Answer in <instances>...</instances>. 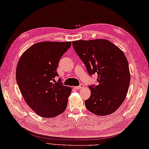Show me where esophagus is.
Wrapping results in <instances>:
<instances>
[{
    "label": "esophagus",
    "mask_w": 149,
    "mask_h": 149,
    "mask_svg": "<svg viewBox=\"0 0 149 149\" xmlns=\"http://www.w3.org/2000/svg\"><path fill=\"white\" fill-rule=\"evenodd\" d=\"M83 87H84V85H83V84H80V85H79L78 86H74V88L75 89H77V90H79V89L83 88Z\"/></svg>",
    "instance_id": "1"
}]
</instances>
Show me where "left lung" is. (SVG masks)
<instances>
[{
  "mask_svg": "<svg viewBox=\"0 0 149 149\" xmlns=\"http://www.w3.org/2000/svg\"><path fill=\"white\" fill-rule=\"evenodd\" d=\"M72 44L88 74H97V85L89 86L91 95L85 101L86 109L97 116L113 113L124 102L130 82L124 53L104 39L77 40Z\"/></svg>",
  "mask_w": 149,
  "mask_h": 149,
  "instance_id": "1",
  "label": "left lung"
}]
</instances>
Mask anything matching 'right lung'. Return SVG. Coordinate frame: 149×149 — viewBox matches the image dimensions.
<instances>
[{"label": "right lung", "mask_w": 149, "mask_h": 149, "mask_svg": "<svg viewBox=\"0 0 149 149\" xmlns=\"http://www.w3.org/2000/svg\"><path fill=\"white\" fill-rule=\"evenodd\" d=\"M71 42H42L33 45L21 56L16 81L27 104L43 118H54L66 109L71 88L55 81L61 57Z\"/></svg>", "instance_id": "right-lung-1"}]
</instances>
